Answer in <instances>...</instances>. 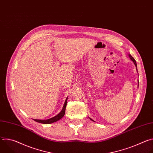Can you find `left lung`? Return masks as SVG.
Returning a JSON list of instances; mask_svg holds the SVG:
<instances>
[{
  "mask_svg": "<svg viewBox=\"0 0 153 153\" xmlns=\"http://www.w3.org/2000/svg\"><path fill=\"white\" fill-rule=\"evenodd\" d=\"M129 57H130V59H131V60L132 61H133V62H134V65H136V67H137V63H136V61L135 60V59H134V57H132V56L131 55V54H129ZM91 120H93L91 119H90Z\"/></svg>",
  "mask_w": 153,
  "mask_h": 153,
  "instance_id": "obj_1",
  "label": "left lung"
}]
</instances>
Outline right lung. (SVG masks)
<instances>
[{
    "label": "right lung",
    "mask_w": 153,
    "mask_h": 153,
    "mask_svg": "<svg viewBox=\"0 0 153 153\" xmlns=\"http://www.w3.org/2000/svg\"><path fill=\"white\" fill-rule=\"evenodd\" d=\"M67 99L68 98L66 99V100H65V103H64V105H63V107L62 108V111H60V113L57 114V116H56L55 117H53V118H51V119H47V120H37V119H34V120H35L36 122H39V123H44V124H50V123H53V122H55L59 120H60V119H62L63 116L65 115V108H66V106H67Z\"/></svg>",
    "instance_id": "add662e5"
}]
</instances>
